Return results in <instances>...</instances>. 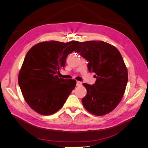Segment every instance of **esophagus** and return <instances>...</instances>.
<instances>
[{
  "instance_id": "esophagus-1",
  "label": "esophagus",
  "mask_w": 148,
  "mask_h": 148,
  "mask_svg": "<svg viewBox=\"0 0 148 148\" xmlns=\"http://www.w3.org/2000/svg\"><path fill=\"white\" fill-rule=\"evenodd\" d=\"M77 86H82V83L80 82H77Z\"/></svg>"
}]
</instances>
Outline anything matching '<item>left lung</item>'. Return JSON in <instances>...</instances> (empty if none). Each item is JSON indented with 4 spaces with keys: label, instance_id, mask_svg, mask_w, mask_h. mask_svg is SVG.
Instances as JSON below:
<instances>
[{
    "label": "left lung",
    "instance_id": "left-lung-1",
    "mask_svg": "<svg viewBox=\"0 0 148 148\" xmlns=\"http://www.w3.org/2000/svg\"><path fill=\"white\" fill-rule=\"evenodd\" d=\"M77 53L88 62L89 72L96 74L92 85L83 83L87 94L84 107L91 114L101 116L112 111L122 99L128 82V72L118 49L104 41L79 43Z\"/></svg>",
    "mask_w": 148,
    "mask_h": 148
}]
</instances>
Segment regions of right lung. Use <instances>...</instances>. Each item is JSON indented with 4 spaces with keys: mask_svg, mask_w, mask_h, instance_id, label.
<instances>
[{
    "mask_svg": "<svg viewBox=\"0 0 148 148\" xmlns=\"http://www.w3.org/2000/svg\"><path fill=\"white\" fill-rule=\"evenodd\" d=\"M79 42L51 41L40 42L26 53L18 75L25 100L38 114H54L64 106L77 82L59 77L66 59Z\"/></svg>",
    "mask_w": 148,
    "mask_h": 148,
    "instance_id": "add662e5",
    "label": "right lung"
}]
</instances>
